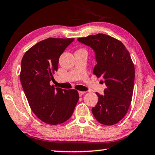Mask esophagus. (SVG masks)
<instances>
[{
	"instance_id": "esophagus-1",
	"label": "esophagus",
	"mask_w": 155,
	"mask_h": 155,
	"mask_svg": "<svg viewBox=\"0 0 155 155\" xmlns=\"http://www.w3.org/2000/svg\"><path fill=\"white\" fill-rule=\"evenodd\" d=\"M84 94H85V91H79V94L80 96H82V95H84Z\"/></svg>"
}]
</instances>
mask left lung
<instances>
[{
	"instance_id": "left-lung-1",
	"label": "left lung",
	"mask_w": 155,
	"mask_h": 155,
	"mask_svg": "<svg viewBox=\"0 0 155 155\" xmlns=\"http://www.w3.org/2000/svg\"><path fill=\"white\" fill-rule=\"evenodd\" d=\"M78 40L95 51L97 64L93 74L101 76L106 85L104 95L96 93L98 101L93 115L101 124H116L126 115L133 98L135 67L130 54L120 41L105 34Z\"/></svg>"
}]
</instances>
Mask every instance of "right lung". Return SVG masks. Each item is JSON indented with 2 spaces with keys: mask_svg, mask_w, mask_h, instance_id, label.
I'll return each mask as SVG.
<instances>
[{
  "mask_svg": "<svg viewBox=\"0 0 155 155\" xmlns=\"http://www.w3.org/2000/svg\"><path fill=\"white\" fill-rule=\"evenodd\" d=\"M74 40L47 38L30 47L22 59L20 79L29 106L47 124L67 121L79 99L76 90L55 88L49 84L58 69L59 57Z\"/></svg>",
  "mask_w": 155,
  "mask_h": 155,
  "instance_id": "add662e5",
  "label": "right lung"
}]
</instances>
